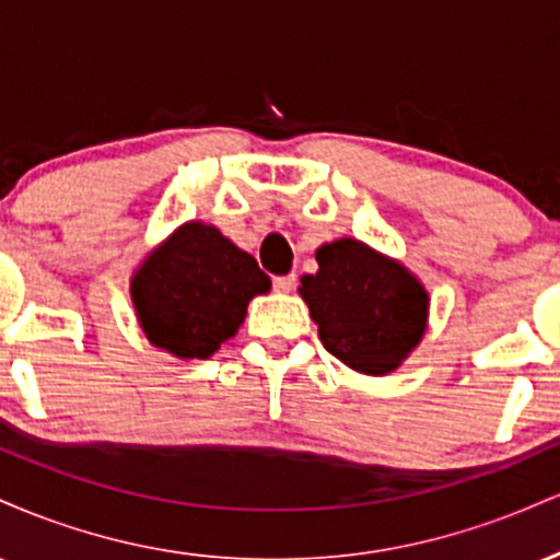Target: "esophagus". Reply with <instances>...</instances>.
<instances>
[{"mask_svg":"<svg viewBox=\"0 0 560 560\" xmlns=\"http://www.w3.org/2000/svg\"><path fill=\"white\" fill-rule=\"evenodd\" d=\"M294 281H298V279H294V273H289V276H276V279H273V289H276V292H279V294H289V292H292V289H294Z\"/></svg>","mask_w":560,"mask_h":560,"instance_id":"34e87169","label":"esophagus"}]
</instances>
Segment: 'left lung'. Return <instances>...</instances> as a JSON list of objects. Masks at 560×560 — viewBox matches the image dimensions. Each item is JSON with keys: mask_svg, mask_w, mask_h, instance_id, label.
<instances>
[{"mask_svg": "<svg viewBox=\"0 0 560 560\" xmlns=\"http://www.w3.org/2000/svg\"><path fill=\"white\" fill-rule=\"evenodd\" d=\"M318 271L300 279L318 337L334 358L365 376H387L421 345L429 292L400 260L339 236L316 249Z\"/></svg>", "mask_w": 560, "mask_h": 560, "instance_id": "1", "label": "left lung"}]
</instances>
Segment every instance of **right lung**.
<instances>
[{"instance_id": "1", "label": "right lung", "mask_w": 560, "mask_h": 560, "mask_svg": "<svg viewBox=\"0 0 560 560\" xmlns=\"http://www.w3.org/2000/svg\"><path fill=\"white\" fill-rule=\"evenodd\" d=\"M268 289L271 279L253 255L213 223L186 221L133 268L128 292L150 345L178 361H205L240 331L249 300Z\"/></svg>"}]
</instances>
